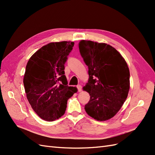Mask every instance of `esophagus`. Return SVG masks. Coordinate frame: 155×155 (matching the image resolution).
I'll use <instances>...</instances> for the list:
<instances>
[{
  "label": "esophagus",
  "instance_id": "obj_1",
  "mask_svg": "<svg viewBox=\"0 0 155 155\" xmlns=\"http://www.w3.org/2000/svg\"><path fill=\"white\" fill-rule=\"evenodd\" d=\"M77 89H78V92H81V91H82V86H81V84L77 85Z\"/></svg>",
  "mask_w": 155,
  "mask_h": 155
}]
</instances>
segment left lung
I'll return each mask as SVG.
<instances>
[{
  "label": "left lung",
  "mask_w": 155,
  "mask_h": 155,
  "mask_svg": "<svg viewBox=\"0 0 155 155\" xmlns=\"http://www.w3.org/2000/svg\"><path fill=\"white\" fill-rule=\"evenodd\" d=\"M79 50L88 67L89 79L83 89L90 94L84 106L94 119H110L120 109L130 88V72L123 57L105 43L81 41Z\"/></svg>",
  "instance_id": "obj_1"
}]
</instances>
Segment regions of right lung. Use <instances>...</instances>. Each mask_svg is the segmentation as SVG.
Listing matches in <instances>:
<instances>
[{
  "label": "right lung",
  "mask_w": 155,
  "mask_h": 155,
  "mask_svg": "<svg viewBox=\"0 0 155 155\" xmlns=\"http://www.w3.org/2000/svg\"><path fill=\"white\" fill-rule=\"evenodd\" d=\"M73 42H51L32 56L27 62L24 87L32 109L42 119L53 121L65 113L67 101L77 89L68 87L64 64Z\"/></svg>",
  "instance_id": "1"
}]
</instances>
